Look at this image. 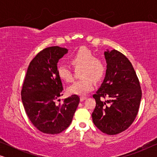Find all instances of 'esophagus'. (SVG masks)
<instances>
[{
    "instance_id": "esophagus-1",
    "label": "esophagus",
    "mask_w": 157,
    "mask_h": 157,
    "mask_svg": "<svg viewBox=\"0 0 157 157\" xmlns=\"http://www.w3.org/2000/svg\"><path fill=\"white\" fill-rule=\"evenodd\" d=\"M86 96H81V97H80L81 101H83L86 100Z\"/></svg>"
}]
</instances>
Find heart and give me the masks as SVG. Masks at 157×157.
I'll list each match as a JSON object with an SVG mask.
<instances>
[{
    "label": "heart",
    "mask_w": 157,
    "mask_h": 157,
    "mask_svg": "<svg viewBox=\"0 0 157 157\" xmlns=\"http://www.w3.org/2000/svg\"><path fill=\"white\" fill-rule=\"evenodd\" d=\"M71 63L76 69H80L81 80L76 81L67 89L70 94L85 95L93 90L94 81H101L106 71V66L103 60L95 58L94 53L86 48H79L71 57ZM59 76L66 82L73 81V72L68 66L61 64L57 68Z\"/></svg>",
    "instance_id": "obj_1"
}]
</instances>
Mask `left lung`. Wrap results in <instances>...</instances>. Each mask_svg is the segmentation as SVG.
<instances>
[{
    "label": "left lung",
    "mask_w": 157,
    "mask_h": 157,
    "mask_svg": "<svg viewBox=\"0 0 157 157\" xmlns=\"http://www.w3.org/2000/svg\"><path fill=\"white\" fill-rule=\"evenodd\" d=\"M106 76L94 94V124L104 134L115 135L129 127L138 113L141 98L140 83L127 58L115 49L104 52ZM107 98L103 101L102 98Z\"/></svg>",
    "instance_id": "left-lung-1"
}]
</instances>
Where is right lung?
<instances>
[{
    "instance_id": "1",
    "label": "right lung",
    "mask_w": 157,
    "mask_h": 157,
    "mask_svg": "<svg viewBox=\"0 0 157 157\" xmlns=\"http://www.w3.org/2000/svg\"><path fill=\"white\" fill-rule=\"evenodd\" d=\"M67 53L68 49L59 46L40 51L29 64L21 90L28 117L36 128L45 134H56L66 129L80 101L78 96L72 95L62 104L56 103L63 95L57 63Z\"/></svg>"
}]
</instances>
